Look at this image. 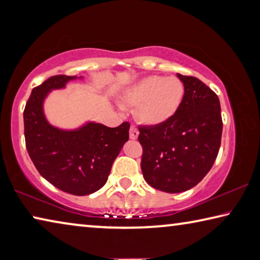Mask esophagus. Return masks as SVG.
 Masks as SVG:
<instances>
[{
    "label": "esophagus",
    "instance_id": "esophagus-1",
    "mask_svg": "<svg viewBox=\"0 0 260 260\" xmlns=\"http://www.w3.org/2000/svg\"><path fill=\"white\" fill-rule=\"evenodd\" d=\"M138 136H139L138 128H136L134 125H132L131 128H129V138H131V140H136V139H138Z\"/></svg>",
    "mask_w": 260,
    "mask_h": 260
}]
</instances>
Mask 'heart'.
Listing matches in <instances>:
<instances>
[{
    "label": "heart",
    "instance_id": "heart-1",
    "mask_svg": "<svg viewBox=\"0 0 260 260\" xmlns=\"http://www.w3.org/2000/svg\"><path fill=\"white\" fill-rule=\"evenodd\" d=\"M184 96V86L177 77L149 76L131 86L122 103L138 107L136 117L149 126L169 121L178 112Z\"/></svg>",
    "mask_w": 260,
    "mask_h": 260
}]
</instances>
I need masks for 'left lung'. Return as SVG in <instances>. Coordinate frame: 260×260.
I'll return each instance as SVG.
<instances>
[{
    "instance_id": "obj_1",
    "label": "left lung",
    "mask_w": 260,
    "mask_h": 260,
    "mask_svg": "<svg viewBox=\"0 0 260 260\" xmlns=\"http://www.w3.org/2000/svg\"><path fill=\"white\" fill-rule=\"evenodd\" d=\"M177 76L184 86L178 112L161 125L139 127L143 178L151 187L170 193L195 187L209 173L222 133L217 94L200 79Z\"/></svg>"
}]
</instances>
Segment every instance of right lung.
<instances>
[{
    "instance_id": "obj_1",
    "label": "right lung",
    "mask_w": 260,
    "mask_h": 260,
    "mask_svg": "<svg viewBox=\"0 0 260 260\" xmlns=\"http://www.w3.org/2000/svg\"><path fill=\"white\" fill-rule=\"evenodd\" d=\"M77 79L83 78L60 74L35 87L24 110V127L26 148L39 173L60 190L85 196L107 182L114 159L128 141L129 124L110 128L87 121L74 129L51 125L43 110L46 99Z\"/></svg>"
}]
</instances>
